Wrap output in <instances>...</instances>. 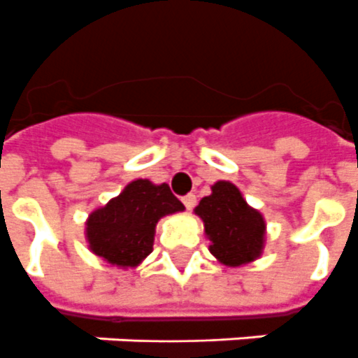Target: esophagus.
<instances>
[{
	"label": "esophagus",
	"mask_w": 358,
	"mask_h": 358,
	"mask_svg": "<svg viewBox=\"0 0 358 358\" xmlns=\"http://www.w3.org/2000/svg\"><path fill=\"white\" fill-rule=\"evenodd\" d=\"M182 203H185V207H187L188 210H192V208L196 207V196H194V194H187V196L182 197Z\"/></svg>",
	"instance_id": "obj_1"
}]
</instances>
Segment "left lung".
I'll return each instance as SVG.
<instances>
[{"instance_id":"1","label":"left lung","mask_w":358,"mask_h":358,"mask_svg":"<svg viewBox=\"0 0 358 358\" xmlns=\"http://www.w3.org/2000/svg\"><path fill=\"white\" fill-rule=\"evenodd\" d=\"M196 214L205 224L210 238V253L227 266L248 264L255 260L264 245L266 224L251 208L240 190L227 181H218L213 194L203 197Z\"/></svg>"}]
</instances>
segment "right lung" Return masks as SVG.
I'll list each match as a JSON object with an SVG mask.
<instances>
[{
  "label": "right lung",
  "instance_id": "right-lung-1",
  "mask_svg": "<svg viewBox=\"0 0 358 358\" xmlns=\"http://www.w3.org/2000/svg\"><path fill=\"white\" fill-rule=\"evenodd\" d=\"M179 210H185V205L166 182L153 185L148 179H136L118 197L90 214V250L110 264L133 268L153 251L157 222Z\"/></svg>",
  "mask_w": 358,
  "mask_h": 358
}]
</instances>
